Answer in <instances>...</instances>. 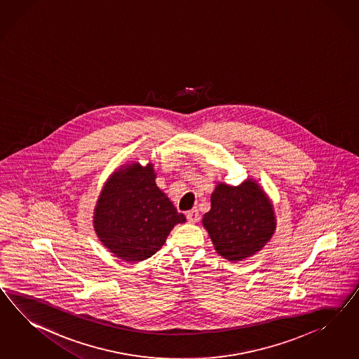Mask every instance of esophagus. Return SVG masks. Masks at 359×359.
I'll return each mask as SVG.
<instances>
[{"label": "esophagus", "mask_w": 359, "mask_h": 359, "mask_svg": "<svg viewBox=\"0 0 359 359\" xmlns=\"http://www.w3.org/2000/svg\"><path fill=\"white\" fill-rule=\"evenodd\" d=\"M187 219H188L189 223H196L200 219V214H198L196 209L189 210V212H187Z\"/></svg>", "instance_id": "1"}]
</instances>
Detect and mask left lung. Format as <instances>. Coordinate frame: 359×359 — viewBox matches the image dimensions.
I'll return each instance as SVG.
<instances>
[{
  "mask_svg": "<svg viewBox=\"0 0 359 359\" xmlns=\"http://www.w3.org/2000/svg\"><path fill=\"white\" fill-rule=\"evenodd\" d=\"M203 226L217 253L236 262L262 251L276 233L277 219L269 196L248 177L238 187L217 183Z\"/></svg>",
  "mask_w": 359,
  "mask_h": 359,
  "instance_id": "8db88e82",
  "label": "left lung"
}]
</instances>
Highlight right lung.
<instances>
[{"instance_id": "obj_1", "label": "right lung", "mask_w": 359, "mask_h": 359, "mask_svg": "<svg viewBox=\"0 0 359 359\" xmlns=\"http://www.w3.org/2000/svg\"><path fill=\"white\" fill-rule=\"evenodd\" d=\"M154 165H120L103 185L94 209V230L109 252L124 262H138L162 248L184 214L155 183Z\"/></svg>"}]
</instances>
